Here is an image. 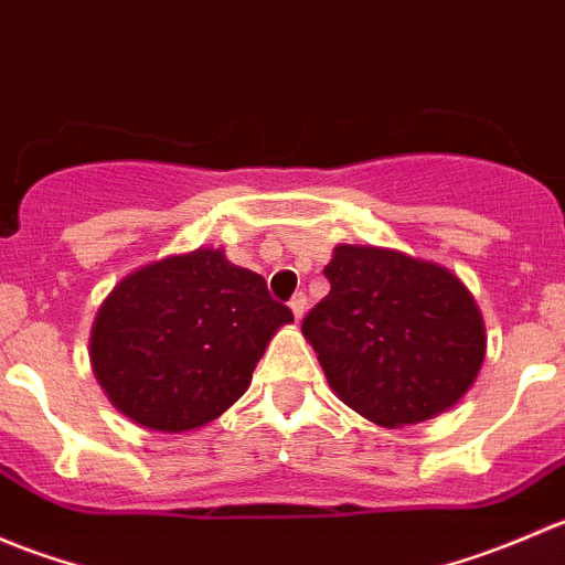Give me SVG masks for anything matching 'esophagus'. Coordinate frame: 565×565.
Wrapping results in <instances>:
<instances>
[{"label":"esophagus","instance_id":"obj_1","mask_svg":"<svg viewBox=\"0 0 565 565\" xmlns=\"http://www.w3.org/2000/svg\"><path fill=\"white\" fill-rule=\"evenodd\" d=\"M289 309H292V315H295V319H303V315H306V309H309V300H306V295L303 292H298V295H292V300H289Z\"/></svg>","mask_w":565,"mask_h":565}]
</instances>
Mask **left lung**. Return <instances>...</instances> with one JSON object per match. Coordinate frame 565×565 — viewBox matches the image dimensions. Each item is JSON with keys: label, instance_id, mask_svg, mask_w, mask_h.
Here are the masks:
<instances>
[{"label": "left lung", "instance_id": "8db88e82", "mask_svg": "<svg viewBox=\"0 0 565 565\" xmlns=\"http://www.w3.org/2000/svg\"><path fill=\"white\" fill-rule=\"evenodd\" d=\"M324 276L330 292L306 315L303 335L347 407L398 429L446 413L476 383L483 317L451 270L341 243Z\"/></svg>", "mask_w": 565, "mask_h": 565}]
</instances>
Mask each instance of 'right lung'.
Returning a JSON list of instances; mask_svg holds the SVG:
<instances>
[{
    "mask_svg": "<svg viewBox=\"0 0 565 565\" xmlns=\"http://www.w3.org/2000/svg\"><path fill=\"white\" fill-rule=\"evenodd\" d=\"M292 322L259 273L221 248L174 254L125 276L104 300L89 361L108 402L134 424L188 431L248 391L273 333Z\"/></svg>",
    "mask_w": 565,
    "mask_h": 565,
    "instance_id": "add662e5",
    "label": "right lung"
}]
</instances>
